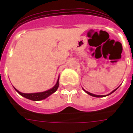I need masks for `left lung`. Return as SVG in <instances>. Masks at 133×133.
Segmentation results:
<instances>
[{"instance_id":"left-lung-1","label":"left lung","mask_w":133,"mask_h":133,"mask_svg":"<svg viewBox=\"0 0 133 133\" xmlns=\"http://www.w3.org/2000/svg\"><path fill=\"white\" fill-rule=\"evenodd\" d=\"M117 89H118V88H117ZM117 89H115V90H112V92H110V93H109V95H94V94H92V93H90V92H88V91H86L85 90H84V89H83V90H84V91H85L86 92H87V94H89V95H90V96H92V97H106V96H108V95H110V94H112V92H114L115 91V90H117Z\"/></svg>"}]
</instances>
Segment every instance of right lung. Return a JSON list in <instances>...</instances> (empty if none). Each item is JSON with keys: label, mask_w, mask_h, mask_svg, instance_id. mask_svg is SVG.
Segmentation results:
<instances>
[{"label": "right lung", "mask_w": 133, "mask_h": 133, "mask_svg": "<svg viewBox=\"0 0 133 133\" xmlns=\"http://www.w3.org/2000/svg\"><path fill=\"white\" fill-rule=\"evenodd\" d=\"M58 80H59V77L58 78V81L56 82V84L54 86L52 89H49L48 90H46L44 92H36V93H23V92H21L20 91H18L17 89H15L16 91L18 92L19 95H21V96L25 97V98H28V99L32 100V101H41V100H43L44 98H47L48 97H49L50 95H52V93L56 91L58 88V86H59V83H58Z\"/></svg>", "instance_id": "obj_1"}]
</instances>
